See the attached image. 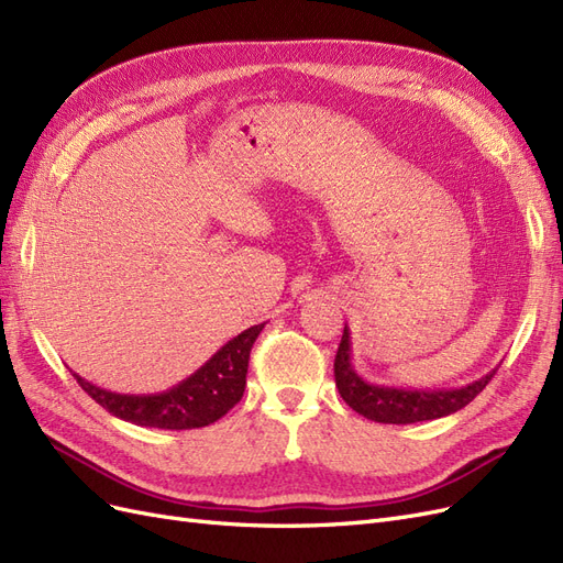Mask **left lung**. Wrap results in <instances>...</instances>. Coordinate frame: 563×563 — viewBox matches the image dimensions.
I'll list each match as a JSON object with an SVG mask.
<instances>
[{
    "label": "left lung",
    "instance_id": "left-lung-1",
    "mask_svg": "<svg viewBox=\"0 0 563 563\" xmlns=\"http://www.w3.org/2000/svg\"><path fill=\"white\" fill-rule=\"evenodd\" d=\"M333 371L340 397L345 399L352 411L385 424H411L451 416L465 408L496 376V371H490L484 378L455 389H401L373 385L356 376L352 368V340L347 327L343 331V340H340Z\"/></svg>",
    "mask_w": 563,
    "mask_h": 563
}]
</instances>
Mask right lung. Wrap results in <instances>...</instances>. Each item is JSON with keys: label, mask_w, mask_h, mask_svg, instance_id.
I'll use <instances>...</instances> for the list:
<instances>
[{"label": "right lung", "mask_w": 563, "mask_h": 563, "mask_svg": "<svg viewBox=\"0 0 563 563\" xmlns=\"http://www.w3.org/2000/svg\"><path fill=\"white\" fill-rule=\"evenodd\" d=\"M263 327L265 323H258L234 335L190 378L157 395H119L84 380L77 373L73 376L96 404L126 422L159 430L207 428L244 397L249 354Z\"/></svg>", "instance_id": "1"}]
</instances>
